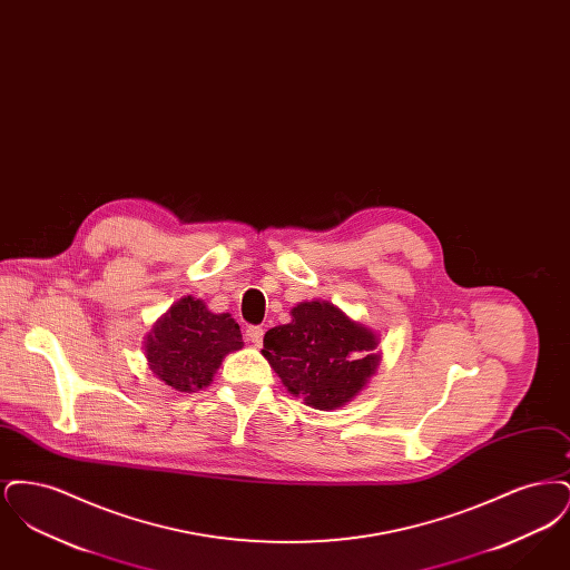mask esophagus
<instances>
[{
	"label": "esophagus",
	"mask_w": 570,
	"mask_h": 570,
	"mask_svg": "<svg viewBox=\"0 0 570 570\" xmlns=\"http://www.w3.org/2000/svg\"><path fill=\"white\" fill-rule=\"evenodd\" d=\"M263 335H265V328H263V326H247V331H245L247 342L254 344L256 348L263 344Z\"/></svg>",
	"instance_id": "esophagus-1"
}]
</instances>
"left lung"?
Wrapping results in <instances>:
<instances>
[{
	"mask_svg": "<svg viewBox=\"0 0 570 570\" xmlns=\"http://www.w3.org/2000/svg\"><path fill=\"white\" fill-rule=\"evenodd\" d=\"M288 325L273 326L263 356L282 384L316 410L344 406L376 374L379 337L328 301H303Z\"/></svg>",
	"mask_w": 570,
	"mask_h": 570,
	"instance_id": "left-lung-1",
	"label": "left lung"
}]
</instances>
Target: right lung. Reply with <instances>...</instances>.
Wrapping results in <instances>:
<instances>
[{
	"label": "right lung",
	"mask_w": 570,
	"mask_h": 570,
	"mask_svg": "<svg viewBox=\"0 0 570 570\" xmlns=\"http://www.w3.org/2000/svg\"><path fill=\"white\" fill-rule=\"evenodd\" d=\"M244 346L230 314H214L200 298H179L145 337L149 370L175 391L212 384L222 358Z\"/></svg>",
	"instance_id": "right-lung-1"
}]
</instances>
